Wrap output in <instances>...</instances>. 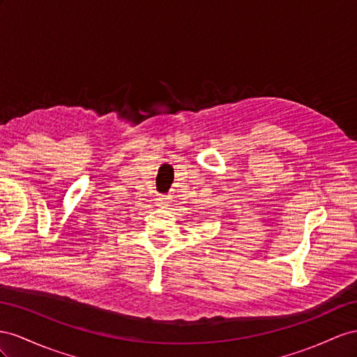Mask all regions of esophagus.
<instances>
[{
    "instance_id": "obj_1",
    "label": "esophagus",
    "mask_w": 357,
    "mask_h": 357,
    "mask_svg": "<svg viewBox=\"0 0 357 357\" xmlns=\"http://www.w3.org/2000/svg\"><path fill=\"white\" fill-rule=\"evenodd\" d=\"M157 200H158V206L161 208H167L172 204V197L167 195H160Z\"/></svg>"
}]
</instances>
